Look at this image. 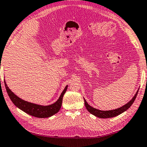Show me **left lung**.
<instances>
[{"label": "left lung", "mask_w": 147, "mask_h": 147, "mask_svg": "<svg viewBox=\"0 0 147 147\" xmlns=\"http://www.w3.org/2000/svg\"><path fill=\"white\" fill-rule=\"evenodd\" d=\"M138 91H137L136 94H135V96H134L131 100L129 102H127L126 105H125L123 107H121L119 108H117V109L115 110H108V111H102V110H100L98 109H96L93 107H91V106L89 105V104L87 102V101L84 99V102H85V106L86 107L87 110L89 111L91 114H93L94 116H95L98 118H112V117H115L116 116H118V115L121 114V113H123V112H125L131 106L133 105V103L136 98L137 93H138Z\"/></svg>", "instance_id": "left-lung-1"}]
</instances>
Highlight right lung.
<instances>
[{
  "label": "right lung",
  "instance_id": "obj_1",
  "mask_svg": "<svg viewBox=\"0 0 147 147\" xmlns=\"http://www.w3.org/2000/svg\"><path fill=\"white\" fill-rule=\"evenodd\" d=\"M4 85H5L6 91H7L10 100L14 104L16 107H17L22 111L31 115V116L40 118H49V117L53 116L54 114H56L59 111L61 106H62L63 96H64V94L66 92L67 88V85L61 94L60 98L58 99V100L56 102L49 106H41L27 102V101H25L19 98L18 96H17L15 94H13V92L10 91L7 85L6 84L5 80H4Z\"/></svg>",
  "mask_w": 147,
  "mask_h": 147
}]
</instances>
